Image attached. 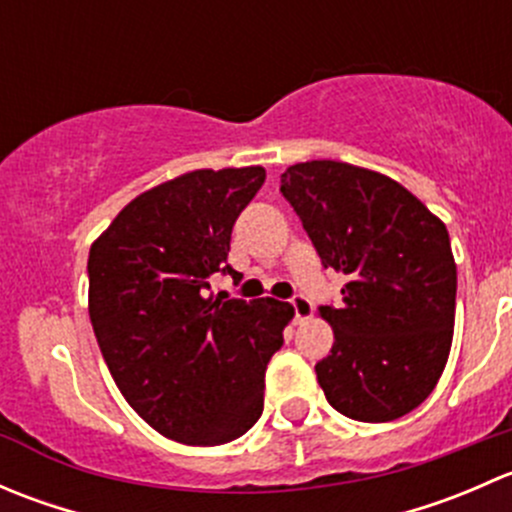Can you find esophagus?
<instances>
[{
	"instance_id": "obj_1",
	"label": "esophagus",
	"mask_w": 512,
	"mask_h": 512,
	"mask_svg": "<svg viewBox=\"0 0 512 512\" xmlns=\"http://www.w3.org/2000/svg\"><path fill=\"white\" fill-rule=\"evenodd\" d=\"M289 304H292L294 322H297V324H302V322H307V319H312L314 304L309 302L307 297H302V294H294V297L289 299Z\"/></svg>"
}]
</instances>
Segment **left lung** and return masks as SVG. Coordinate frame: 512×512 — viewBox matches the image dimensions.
<instances>
[{"label":"left lung","mask_w":512,"mask_h":512,"mask_svg":"<svg viewBox=\"0 0 512 512\" xmlns=\"http://www.w3.org/2000/svg\"><path fill=\"white\" fill-rule=\"evenodd\" d=\"M282 195L324 267L347 275L334 329L314 366L339 414L366 423L406 416L446 369L456 319V260L448 230L404 185L339 160L282 173Z\"/></svg>","instance_id":"obj_1"}]
</instances>
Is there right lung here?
I'll use <instances>...</instances> for the list:
<instances>
[{"label":"right lung","instance_id":"add662e5","mask_svg":"<svg viewBox=\"0 0 512 512\" xmlns=\"http://www.w3.org/2000/svg\"><path fill=\"white\" fill-rule=\"evenodd\" d=\"M265 168L190 170L133 198L89 252V317L123 399L188 446L250 431L265 404L267 361L294 309L277 299L205 297L227 265L237 215Z\"/></svg>","mask_w":512,"mask_h":512}]
</instances>
